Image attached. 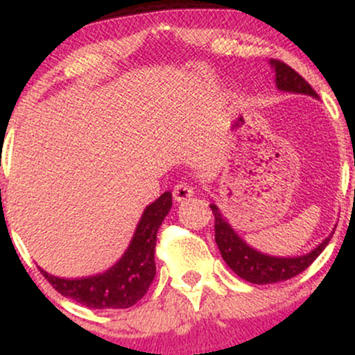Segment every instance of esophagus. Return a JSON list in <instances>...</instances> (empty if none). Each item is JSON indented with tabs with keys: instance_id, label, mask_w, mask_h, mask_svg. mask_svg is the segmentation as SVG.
<instances>
[{
	"instance_id": "obj_1",
	"label": "esophagus",
	"mask_w": 355,
	"mask_h": 355,
	"mask_svg": "<svg viewBox=\"0 0 355 355\" xmlns=\"http://www.w3.org/2000/svg\"><path fill=\"white\" fill-rule=\"evenodd\" d=\"M191 197H193V189H191L190 183L178 182L177 185L173 187V198H175V202L190 200Z\"/></svg>"
}]
</instances>
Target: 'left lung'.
<instances>
[{
	"mask_svg": "<svg viewBox=\"0 0 355 355\" xmlns=\"http://www.w3.org/2000/svg\"><path fill=\"white\" fill-rule=\"evenodd\" d=\"M270 67L275 71V83L277 88L282 92L291 93H302V95H311L313 98H319L311 85L305 81L302 76L295 70H292L288 64L282 63L280 60H270ZM211 214L215 217V242L222 254L223 260L232 270L243 280L252 284H275L288 280L292 277L299 275L304 272L313 260L322 254L325 247H327V237L320 245H317L311 254L300 255V257H272L266 255L262 252L255 250V248L248 247L242 239L235 234L230 223L220 214L218 207L215 203L210 205Z\"/></svg>",
	"mask_w": 355,
	"mask_h": 355,
	"instance_id": "obj_1",
	"label": "left lung"
}]
</instances>
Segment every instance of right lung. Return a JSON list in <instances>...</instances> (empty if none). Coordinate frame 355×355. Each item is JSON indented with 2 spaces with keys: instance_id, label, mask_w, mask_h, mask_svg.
Wrapping results in <instances>:
<instances>
[{
  "instance_id": "add662e5",
  "label": "right lung",
  "mask_w": 355,
  "mask_h": 355,
  "mask_svg": "<svg viewBox=\"0 0 355 355\" xmlns=\"http://www.w3.org/2000/svg\"><path fill=\"white\" fill-rule=\"evenodd\" d=\"M172 207V193L165 191L146 207L135 235L120 260L107 272L85 279H60L40 268L44 279L63 297L89 309H128L148 292L157 268V232Z\"/></svg>"
}]
</instances>
